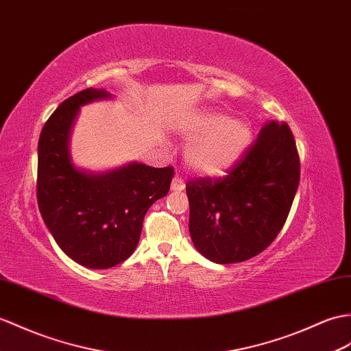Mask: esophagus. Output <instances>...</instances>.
I'll list each match as a JSON object with an SVG mask.
<instances>
[{
  "mask_svg": "<svg viewBox=\"0 0 351 351\" xmlns=\"http://www.w3.org/2000/svg\"><path fill=\"white\" fill-rule=\"evenodd\" d=\"M170 186H172L173 191H182L185 189L184 179L181 176H175L173 181H172V185H170Z\"/></svg>",
  "mask_w": 351,
  "mask_h": 351,
  "instance_id": "1",
  "label": "esophagus"
}]
</instances>
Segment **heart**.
Returning a JSON list of instances; mask_svg holds the SVG:
<instances>
[{"instance_id":"b5f03b06","label":"heart","mask_w":351,"mask_h":351,"mask_svg":"<svg viewBox=\"0 0 351 351\" xmlns=\"http://www.w3.org/2000/svg\"><path fill=\"white\" fill-rule=\"evenodd\" d=\"M185 136L193 138L185 149L186 165L193 172L202 176H219L248 148L251 127L239 119L206 113L186 125Z\"/></svg>"}]
</instances>
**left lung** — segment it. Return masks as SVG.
<instances>
[{"mask_svg":"<svg viewBox=\"0 0 351 351\" xmlns=\"http://www.w3.org/2000/svg\"><path fill=\"white\" fill-rule=\"evenodd\" d=\"M299 179L300 161L290 127L267 122L226 176L186 182L194 247L219 265L260 254L286 223Z\"/></svg>","mask_w":351,"mask_h":351,"instance_id":"8db88e82","label":"left lung"}]
</instances>
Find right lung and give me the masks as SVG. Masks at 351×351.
<instances>
[{
	"label": "right lung",
	"mask_w": 351,
	"mask_h": 351,
	"mask_svg": "<svg viewBox=\"0 0 351 351\" xmlns=\"http://www.w3.org/2000/svg\"><path fill=\"white\" fill-rule=\"evenodd\" d=\"M86 88L62 101L40 133L37 202L55 242L76 263L108 269L133 254L145 214L170 190L172 166L132 162L109 173L80 172L70 160V130L80 106L108 99Z\"/></svg>",
	"instance_id": "obj_1"
}]
</instances>
